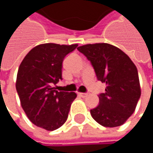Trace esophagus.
<instances>
[{
  "instance_id": "1",
  "label": "esophagus",
  "mask_w": 153,
  "mask_h": 153,
  "mask_svg": "<svg viewBox=\"0 0 153 153\" xmlns=\"http://www.w3.org/2000/svg\"><path fill=\"white\" fill-rule=\"evenodd\" d=\"M78 95L81 96V97H86V96H88V94H85V93H78Z\"/></svg>"
}]
</instances>
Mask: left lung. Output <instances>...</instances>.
Here are the masks:
<instances>
[{
  "instance_id": "obj_1",
  "label": "left lung",
  "mask_w": 153,
  "mask_h": 153,
  "mask_svg": "<svg viewBox=\"0 0 153 153\" xmlns=\"http://www.w3.org/2000/svg\"><path fill=\"white\" fill-rule=\"evenodd\" d=\"M77 49L90 60L99 81L105 83V92L99 95L100 104L90 110L100 125H123L134 113L140 97L138 71L124 52L108 43L80 46Z\"/></svg>"
}]
</instances>
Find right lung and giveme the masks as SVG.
<instances>
[{"instance_id": "1", "label": "right lung", "mask_w": 153, "mask_h": 153, "mask_svg": "<svg viewBox=\"0 0 153 153\" xmlns=\"http://www.w3.org/2000/svg\"><path fill=\"white\" fill-rule=\"evenodd\" d=\"M77 44L37 45L24 58L19 67L16 89L21 106L30 122L48 131L61 127L67 120L74 92H58L53 84L62 80V63Z\"/></svg>"}]
</instances>
